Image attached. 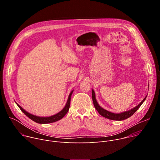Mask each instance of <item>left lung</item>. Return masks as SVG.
Returning a JSON list of instances; mask_svg holds the SVG:
<instances>
[{"label":"left lung","mask_w":160,"mask_h":160,"mask_svg":"<svg viewBox=\"0 0 160 160\" xmlns=\"http://www.w3.org/2000/svg\"><path fill=\"white\" fill-rule=\"evenodd\" d=\"M92 101H93V103H94V107H95L96 110L98 111V112L100 114L101 116H102L104 118H106L108 119L111 120L122 121V120H125L127 118H128L129 117H130L133 115V114H134V112L140 108V106L144 102V101L146 100V99L147 98V96L144 98V99L137 106L134 107L133 108H132V109H130L128 111H125V112H120V113L111 112H110L109 111H107V110L104 109L102 107H101L99 106V104H98L96 99V94H95L94 90L93 89H92Z\"/></svg>","instance_id":"8db88e82"}]
</instances>
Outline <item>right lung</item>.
<instances>
[{"label":"right lung","mask_w":160,"mask_h":160,"mask_svg":"<svg viewBox=\"0 0 160 160\" xmlns=\"http://www.w3.org/2000/svg\"><path fill=\"white\" fill-rule=\"evenodd\" d=\"M73 90H73L72 91V92L70 94V95H69V96H68V99L67 100L66 104L65 106L63 108V109L61 111H60L59 112L56 113V115H52V116H50V117H38V116L32 115V114L27 112L23 108H21L16 102H15L18 105V106L20 108V109L22 112H23V113H25V115L29 118H30L32 120L34 121L35 122L38 123H40V124L51 123H53V122H57V121L61 120V118H62L64 117V115L68 112V110H69V108H70L71 96H72V94H73Z\"/></svg>","instance_id":"obj_1"}]
</instances>
